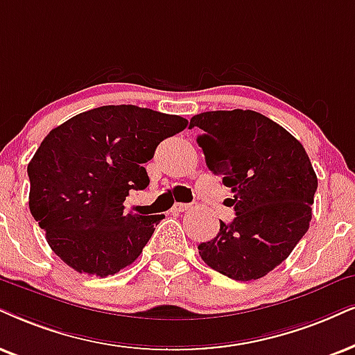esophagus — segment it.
Masks as SVG:
<instances>
[{
    "instance_id": "esophagus-1",
    "label": "esophagus",
    "mask_w": 355,
    "mask_h": 355,
    "mask_svg": "<svg viewBox=\"0 0 355 355\" xmlns=\"http://www.w3.org/2000/svg\"><path fill=\"white\" fill-rule=\"evenodd\" d=\"M191 208V205H187V203H175L173 205V211H188Z\"/></svg>"
}]
</instances>
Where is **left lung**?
Listing matches in <instances>:
<instances>
[{
    "label": "left lung",
    "mask_w": 355,
    "mask_h": 355,
    "mask_svg": "<svg viewBox=\"0 0 355 355\" xmlns=\"http://www.w3.org/2000/svg\"><path fill=\"white\" fill-rule=\"evenodd\" d=\"M208 168L231 188L236 218L201 242L206 266L232 280H257L291 254L311 221L318 178L304 147L250 110L206 111L190 119Z\"/></svg>",
    "instance_id": "1"
}]
</instances>
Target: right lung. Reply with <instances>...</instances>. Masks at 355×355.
<instances>
[{"instance_id": "obj_1", "label": "right lung", "mask_w": 355, "mask_h": 355, "mask_svg": "<svg viewBox=\"0 0 355 355\" xmlns=\"http://www.w3.org/2000/svg\"><path fill=\"white\" fill-rule=\"evenodd\" d=\"M187 124L119 105L80 113L47 134L28 165L29 208L67 266L105 278L141 255L165 216L125 213L124 200L149 185L144 164Z\"/></svg>"}]
</instances>
